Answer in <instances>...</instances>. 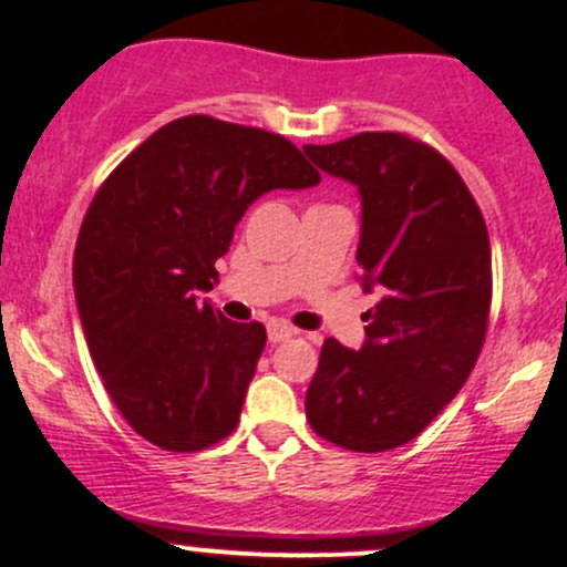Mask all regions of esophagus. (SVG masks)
<instances>
[{"label":"esophagus","mask_w":567,"mask_h":567,"mask_svg":"<svg viewBox=\"0 0 567 567\" xmlns=\"http://www.w3.org/2000/svg\"><path fill=\"white\" fill-rule=\"evenodd\" d=\"M293 334H296L293 326L282 323V320H271V323H268V342H285Z\"/></svg>","instance_id":"1"}]
</instances>
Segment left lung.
<instances>
[{"instance_id": "8db88e82", "label": "left lung", "mask_w": 567, "mask_h": 567, "mask_svg": "<svg viewBox=\"0 0 567 567\" xmlns=\"http://www.w3.org/2000/svg\"><path fill=\"white\" fill-rule=\"evenodd\" d=\"M305 153L359 188L357 262L364 290L381 293L359 351L331 337L320 348L307 420L337 447L386 453L436 420L483 351L488 230L463 177L425 142L364 131Z\"/></svg>"}]
</instances>
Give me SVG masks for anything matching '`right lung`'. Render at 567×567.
Returning a JSON list of instances; mask_svg holds the SVG:
<instances>
[{
  "instance_id": "add662e5",
  "label": "right lung",
  "mask_w": 567,
  "mask_h": 567,
  "mask_svg": "<svg viewBox=\"0 0 567 567\" xmlns=\"http://www.w3.org/2000/svg\"><path fill=\"white\" fill-rule=\"evenodd\" d=\"M285 136L188 114L114 167L73 251L90 357L131 427L169 453L230 436L266 346V326L199 301L257 197L316 186Z\"/></svg>"
}]
</instances>
